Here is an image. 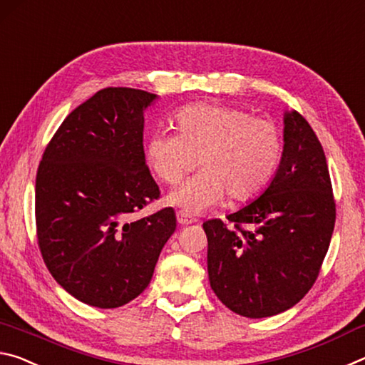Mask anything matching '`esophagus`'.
Masks as SVG:
<instances>
[{
    "label": "esophagus",
    "mask_w": 365,
    "mask_h": 365,
    "mask_svg": "<svg viewBox=\"0 0 365 365\" xmlns=\"http://www.w3.org/2000/svg\"><path fill=\"white\" fill-rule=\"evenodd\" d=\"M176 217H178V223L179 225H190V223L195 222V218L189 217V215L184 213V212H178Z\"/></svg>",
    "instance_id": "1"
}]
</instances>
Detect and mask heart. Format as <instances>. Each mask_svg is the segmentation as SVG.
Segmentation results:
<instances>
[{"label":"heart","mask_w":365,"mask_h":365,"mask_svg":"<svg viewBox=\"0 0 365 365\" xmlns=\"http://www.w3.org/2000/svg\"><path fill=\"white\" fill-rule=\"evenodd\" d=\"M178 133L157 130L145 145L147 163L165 184H178L195 168L202 171L173 190L170 202L200 212L222 199L250 200L264 192L283 155L282 130L272 119L223 105H189L173 116Z\"/></svg>","instance_id":"obj_1"}]
</instances>
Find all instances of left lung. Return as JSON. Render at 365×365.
<instances>
[{
  "instance_id": "left-lung-1",
  "label": "left lung",
  "mask_w": 365,
  "mask_h": 365,
  "mask_svg": "<svg viewBox=\"0 0 365 365\" xmlns=\"http://www.w3.org/2000/svg\"><path fill=\"white\" fill-rule=\"evenodd\" d=\"M226 218L204 223L218 299L249 319L299 302L319 277L336 222L324 147L301 113H286L283 157L270 186Z\"/></svg>"
}]
</instances>
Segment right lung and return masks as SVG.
<instances>
[{
    "label": "right lung",
    "instance_id": "1",
    "mask_svg": "<svg viewBox=\"0 0 365 365\" xmlns=\"http://www.w3.org/2000/svg\"><path fill=\"white\" fill-rule=\"evenodd\" d=\"M157 95L106 87L66 116L48 142L35 179L38 249L53 278L76 299L115 309L150 283L176 230L143 153V110Z\"/></svg>",
    "mask_w": 365,
    "mask_h": 365
}]
</instances>
